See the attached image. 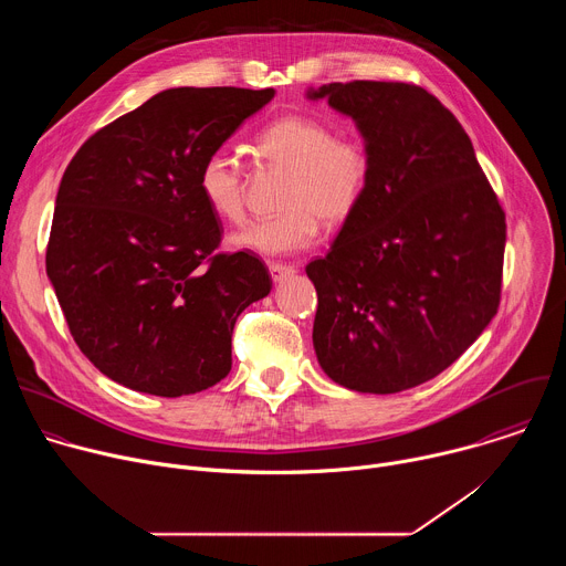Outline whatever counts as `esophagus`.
<instances>
[{
    "instance_id": "1",
    "label": "esophagus",
    "mask_w": 566,
    "mask_h": 566,
    "mask_svg": "<svg viewBox=\"0 0 566 566\" xmlns=\"http://www.w3.org/2000/svg\"><path fill=\"white\" fill-rule=\"evenodd\" d=\"M269 271H271V277H273L275 284H280L282 280H286V277H291L295 273V269L286 266V264H271Z\"/></svg>"
}]
</instances>
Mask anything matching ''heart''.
<instances>
[{
    "instance_id": "heart-1",
    "label": "heart",
    "mask_w": 566,
    "mask_h": 566,
    "mask_svg": "<svg viewBox=\"0 0 566 566\" xmlns=\"http://www.w3.org/2000/svg\"><path fill=\"white\" fill-rule=\"evenodd\" d=\"M258 149L269 166L286 172L282 212L273 219L249 223L230 237V244L264 258L291 255L308 249L319 228L347 221L360 206L371 158L363 143L336 138V132L308 116H284L258 136ZM199 190L208 208L223 221L244 219V184L239 160L217 149L199 170Z\"/></svg>"
}]
</instances>
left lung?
<instances>
[{
	"label": "left lung",
	"mask_w": 566,
	"mask_h": 566,
	"mask_svg": "<svg viewBox=\"0 0 566 566\" xmlns=\"http://www.w3.org/2000/svg\"><path fill=\"white\" fill-rule=\"evenodd\" d=\"M349 116L371 158L367 192L306 275L313 349L334 382L396 394L450 367L500 306L504 210L459 120L406 83L308 87Z\"/></svg>",
	"instance_id": "1"
}]
</instances>
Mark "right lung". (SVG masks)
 Instances as JSON below:
<instances>
[{"label": "right lung", "instance_id": "add662e5", "mask_svg": "<svg viewBox=\"0 0 566 566\" xmlns=\"http://www.w3.org/2000/svg\"><path fill=\"white\" fill-rule=\"evenodd\" d=\"M273 96L158 92L96 132L64 170L46 275L75 345L114 382L177 398L228 376L234 322L273 282L255 255H214L221 223L199 170Z\"/></svg>", "mask_w": 566, "mask_h": 566}]
</instances>
